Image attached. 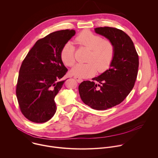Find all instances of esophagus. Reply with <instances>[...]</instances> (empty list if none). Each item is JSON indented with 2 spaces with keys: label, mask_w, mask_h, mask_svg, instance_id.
<instances>
[{
  "label": "esophagus",
  "mask_w": 158,
  "mask_h": 158,
  "mask_svg": "<svg viewBox=\"0 0 158 158\" xmlns=\"http://www.w3.org/2000/svg\"><path fill=\"white\" fill-rule=\"evenodd\" d=\"M74 78L77 80V81L78 83H81V82L83 81V80H82L81 78H80V77H78L75 76V77H74Z\"/></svg>",
  "instance_id": "esophagus-1"
}]
</instances>
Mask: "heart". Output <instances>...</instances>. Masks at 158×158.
Returning a JSON list of instances; mask_svg holds the SVG:
<instances>
[{
  "label": "heart",
  "mask_w": 158,
  "mask_h": 158,
  "mask_svg": "<svg viewBox=\"0 0 158 158\" xmlns=\"http://www.w3.org/2000/svg\"><path fill=\"white\" fill-rule=\"evenodd\" d=\"M80 45L90 50L87 64H78L72 70L75 76L80 78H89L95 75L97 70L103 73L110 67L113 60L115 47L113 42L105 40L102 36L91 31L84 30L75 38ZM75 47L71 42H67L62 47L60 58L64 65L72 67L75 62Z\"/></svg>",
  "instance_id": "1"
}]
</instances>
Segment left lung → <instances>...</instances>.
<instances>
[{
  "instance_id": "obj_1",
  "label": "left lung",
  "mask_w": 158,
  "mask_h": 158,
  "mask_svg": "<svg viewBox=\"0 0 158 158\" xmlns=\"http://www.w3.org/2000/svg\"><path fill=\"white\" fill-rule=\"evenodd\" d=\"M94 31L113 42L114 56L108 70L91 81L81 82L78 90L85 104L94 110H105L121 103L132 90L138 75L139 58L132 40L123 30L104 27L95 28Z\"/></svg>"
}]
</instances>
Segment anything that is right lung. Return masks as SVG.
Returning a JSON list of instances; mask_svg holds the SVG:
<instances>
[{
	"label": "right lung",
	"instance_id": "obj_1",
	"mask_svg": "<svg viewBox=\"0 0 158 158\" xmlns=\"http://www.w3.org/2000/svg\"><path fill=\"white\" fill-rule=\"evenodd\" d=\"M75 34L74 30L55 31L39 39L28 52L19 70L16 95L23 116L31 122L45 123L56 110L54 98L68 70L60 58L62 47Z\"/></svg>",
	"mask_w": 158,
	"mask_h": 158
}]
</instances>
